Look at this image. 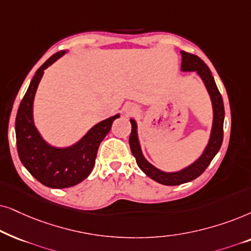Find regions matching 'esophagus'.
<instances>
[{
	"mask_svg": "<svg viewBox=\"0 0 251 251\" xmlns=\"http://www.w3.org/2000/svg\"><path fill=\"white\" fill-rule=\"evenodd\" d=\"M136 111H138V108H136L134 104H127L124 106V112H125V115L127 116H131Z\"/></svg>",
	"mask_w": 251,
	"mask_h": 251,
	"instance_id": "esophagus-1",
	"label": "esophagus"
}]
</instances>
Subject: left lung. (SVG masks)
Masks as SVG:
<instances>
[{"label": "left lung", "instance_id": "obj_1", "mask_svg": "<svg viewBox=\"0 0 251 251\" xmlns=\"http://www.w3.org/2000/svg\"><path fill=\"white\" fill-rule=\"evenodd\" d=\"M181 55V71L182 72H195L204 83L206 92L211 100L212 105V125L211 131H210L209 140L206 143L204 149L201 155L198 158L190 163L189 165L185 168L178 170V171L166 172L163 171L151 163L148 162L143 155L141 145H140L139 134H138V124L136 120L131 118L132 131L129 134V147H131V151L133 156L135 157L136 164L141 169V171L148 176L150 179L153 181L162 183L165 186H176L192 181L196 179L204 172V170L208 168L213 157L217 155L219 151L220 147L223 143L224 136V118H225V110H224V102L223 98L220 95L217 87L215 79H213L212 73L208 68V65L202 61L201 58L198 57L193 53H188L186 51H180Z\"/></svg>", "mask_w": 251, "mask_h": 251}]
</instances>
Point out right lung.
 <instances>
[{
  "instance_id": "right-lung-1",
  "label": "right lung",
  "mask_w": 251,
  "mask_h": 251,
  "mask_svg": "<svg viewBox=\"0 0 251 251\" xmlns=\"http://www.w3.org/2000/svg\"><path fill=\"white\" fill-rule=\"evenodd\" d=\"M62 50L43 63L31 80L16 117V140L19 158L34 178L50 188L78 185L91 175L100 143L108 134L120 113L95 124L73 145L56 147L47 142L34 123V98L45 70L64 56Z\"/></svg>"
}]
</instances>
